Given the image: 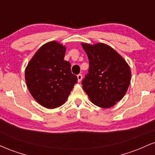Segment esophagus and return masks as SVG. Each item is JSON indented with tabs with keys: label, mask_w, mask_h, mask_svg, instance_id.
Wrapping results in <instances>:
<instances>
[{
	"label": "esophagus",
	"mask_w": 155,
	"mask_h": 155,
	"mask_svg": "<svg viewBox=\"0 0 155 155\" xmlns=\"http://www.w3.org/2000/svg\"><path fill=\"white\" fill-rule=\"evenodd\" d=\"M77 78H78V81H79V82H80V81H81V80H82V75H81V74H78Z\"/></svg>",
	"instance_id": "34e87169"
}]
</instances>
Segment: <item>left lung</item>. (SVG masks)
<instances>
[{"label": "left lung", "instance_id": "left-lung-1", "mask_svg": "<svg viewBox=\"0 0 155 155\" xmlns=\"http://www.w3.org/2000/svg\"><path fill=\"white\" fill-rule=\"evenodd\" d=\"M90 63L82 87L94 104L101 108L114 106L125 95L130 83L128 64L113 48L105 44H81Z\"/></svg>", "mask_w": 155, "mask_h": 155}]
</instances>
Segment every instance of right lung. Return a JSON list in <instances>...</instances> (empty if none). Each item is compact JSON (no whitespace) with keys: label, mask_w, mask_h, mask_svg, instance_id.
<instances>
[{"label":"right lung","mask_w":155,"mask_h":155,"mask_svg":"<svg viewBox=\"0 0 155 155\" xmlns=\"http://www.w3.org/2000/svg\"><path fill=\"white\" fill-rule=\"evenodd\" d=\"M65 47L57 41L44 44L25 69V81L30 92L39 104L47 108L62 106L67 100L77 76L71 63L64 60Z\"/></svg>","instance_id":"right-lung-1"}]
</instances>
